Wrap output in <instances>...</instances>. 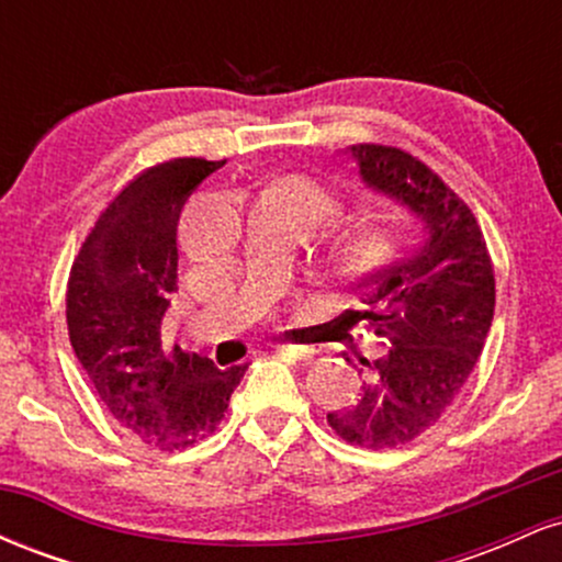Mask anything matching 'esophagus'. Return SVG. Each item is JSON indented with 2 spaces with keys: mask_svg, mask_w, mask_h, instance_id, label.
I'll return each mask as SVG.
<instances>
[{
  "mask_svg": "<svg viewBox=\"0 0 562 562\" xmlns=\"http://www.w3.org/2000/svg\"><path fill=\"white\" fill-rule=\"evenodd\" d=\"M282 351H285L290 359H295V362H312L314 359V348L308 346H282Z\"/></svg>",
  "mask_w": 562,
  "mask_h": 562,
  "instance_id": "34e87169",
  "label": "esophagus"
}]
</instances>
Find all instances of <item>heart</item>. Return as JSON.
Segmentation results:
<instances>
[{
    "mask_svg": "<svg viewBox=\"0 0 562 562\" xmlns=\"http://www.w3.org/2000/svg\"><path fill=\"white\" fill-rule=\"evenodd\" d=\"M299 190H301V192H303V195H306L308 200H312V203H314V205H317V211L322 209V195H319V192H317V190H314V187L299 184Z\"/></svg>",
    "mask_w": 562,
    "mask_h": 562,
    "instance_id": "heart-1",
    "label": "heart"
}]
</instances>
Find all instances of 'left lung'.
<instances>
[{
	"instance_id": "left-lung-1",
	"label": "left lung",
	"mask_w": 562,
	"mask_h": 562,
	"mask_svg": "<svg viewBox=\"0 0 562 562\" xmlns=\"http://www.w3.org/2000/svg\"><path fill=\"white\" fill-rule=\"evenodd\" d=\"M359 179L420 224V245L359 282L364 319L389 353L370 364L357 404L327 423L348 443L393 449L454 402L494 319V267L475 216L428 166L383 145L348 147ZM348 359V357H346Z\"/></svg>"
}]
</instances>
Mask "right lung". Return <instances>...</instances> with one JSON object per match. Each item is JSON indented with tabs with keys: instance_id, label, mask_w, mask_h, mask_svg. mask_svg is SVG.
<instances>
[{
	"instance_id": "obj_1",
	"label": "right lung",
	"mask_w": 562,
	"mask_h": 562,
	"mask_svg": "<svg viewBox=\"0 0 562 562\" xmlns=\"http://www.w3.org/2000/svg\"><path fill=\"white\" fill-rule=\"evenodd\" d=\"M216 160L177 158L124 187L83 240L68 280V335L108 412L153 447L203 441L222 423L248 364L166 348L160 338L177 293V224Z\"/></svg>"
}]
</instances>
